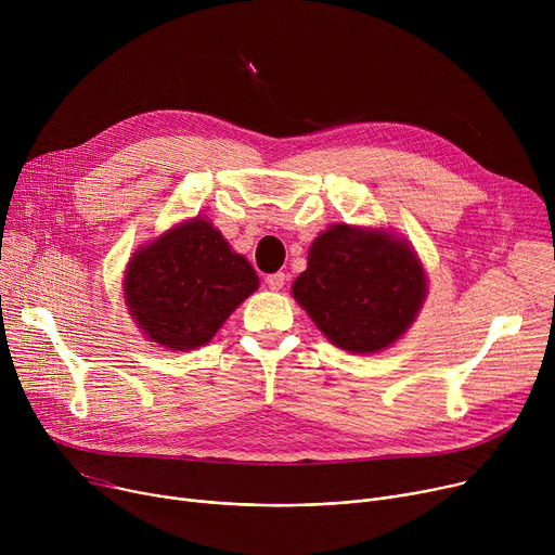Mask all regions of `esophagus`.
<instances>
[{
	"mask_svg": "<svg viewBox=\"0 0 555 555\" xmlns=\"http://www.w3.org/2000/svg\"><path fill=\"white\" fill-rule=\"evenodd\" d=\"M285 281H287V276H285L283 272H274V274H268V276H266V283H268L270 289H274V292L283 289Z\"/></svg>",
	"mask_w": 555,
	"mask_h": 555,
	"instance_id": "obj_1",
	"label": "esophagus"
}]
</instances>
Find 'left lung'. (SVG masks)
Listing matches in <instances>:
<instances>
[{"label": "left lung", "mask_w": 555, "mask_h": 555, "mask_svg": "<svg viewBox=\"0 0 555 555\" xmlns=\"http://www.w3.org/2000/svg\"><path fill=\"white\" fill-rule=\"evenodd\" d=\"M427 276L414 247L391 232L334 223L308 255L292 296L336 347L374 354L416 321Z\"/></svg>", "instance_id": "obj_1"}]
</instances>
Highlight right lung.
I'll use <instances>...</instances> for the list:
<instances>
[{
    "label": "right lung",
    "mask_w": 555,
    "mask_h": 555,
    "mask_svg": "<svg viewBox=\"0 0 555 555\" xmlns=\"http://www.w3.org/2000/svg\"><path fill=\"white\" fill-rule=\"evenodd\" d=\"M257 287L249 261L210 221L194 217L134 251L124 298L150 340L185 351L208 345Z\"/></svg>",
    "instance_id": "right-lung-1"
}]
</instances>
